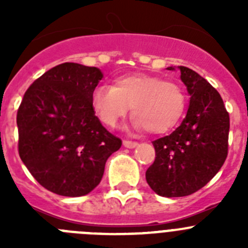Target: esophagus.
Listing matches in <instances>:
<instances>
[{"label": "esophagus", "mask_w": 248, "mask_h": 248, "mask_svg": "<svg viewBox=\"0 0 248 248\" xmlns=\"http://www.w3.org/2000/svg\"><path fill=\"white\" fill-rule=\"evenodd\" d=\"M123 145L125 146V148L133 149L138 145V143L137 141H131V140H124V141H123Z\"/></svg>", "instance_id": "34e87169"}]
</instances>
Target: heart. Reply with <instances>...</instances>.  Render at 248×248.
<instances>
[{"label": "heart", "mask_w": 248, "mask_h": 248, "mask_svg": "<svg viewBox=\"0 0 248 248\" xmlns=\"http://www.w3.org/2000/svg\"><path fill=\"white\" fill-rule=\"evenodd\" d=\"M92 104L105 125H117L131 107L137 128H144L151 134H163L183 118L186 94L175 82L148 74H130L114 80L113 87L94 89Z\"/></svg>", "instance_id": "heart-1"}]
</instances>
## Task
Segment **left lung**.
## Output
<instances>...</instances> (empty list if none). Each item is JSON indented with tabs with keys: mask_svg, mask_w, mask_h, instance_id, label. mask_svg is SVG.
I'll return each mask as SVG.
<instances>
[{
	"mask_svg": "<svg viewBox=\"0 0 248 248\" xmlns=\"http://www.w3.org/2000/svg\"><path fill=\"white\" fill-rule=\"evenodd\" d=\"M168 69H174L169 67ZM190 94L181 125L153 141L154 163L146 183L160 196H187L206 185L223 165L229 153L230 115L218 92L187 67H179Z\"/></svg>",
	"mask_w": 248,
	"mask_h": 248,
	"instance_id": "obj_1",
	"label": "left lung"
}]
</instances>
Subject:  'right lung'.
Returning a JSON list of instances; mask_svg holds the SVG:
<instances>
[{"label": "right lung", "mask_w": 248, "mask_h": 248, "mask_svg": "<svg viewBox=\"0 0 248 248\" xmlns=\"http://www.w3.org/2000/svg\"><path fill=\"white\" fill-rule=\"evenodd\" d=\"M102 78L95 67L58 64L30 85L17 110L19 157L57 195L89 194L102 180L108 157L122 146L92 104Z\"/></svg>", "instance_id": "1"}]
</instances>
